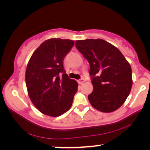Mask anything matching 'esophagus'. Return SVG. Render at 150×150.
Segmentation results:
<instances>
[{
	"mask_svg": "<svg viewBox=\"0 0 150 150\" xmlns=\"http://www.w3.org/2000/svg\"><path fill=\"white\" fill-rule=\"evenodd\" d=\"M85 81V79H83V78H82V79H81L80 80H79V81H78V82H79V84H83Z\"/></svg>",
	"mask_w": 150,
	"mask_h": 150,
	"instance_id": "obj_1",
	"label": "esophagus"
}]
</instances>
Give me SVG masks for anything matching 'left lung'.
<instances>
[{
	"instance_id": "obj_1",
	"label": "left lung",
	"mask_w": 150,
	"mask_h": 150,
	"mask_svg": "<svg viewBox=\"0 0 150 150\" xmlns=\"http://www.w3.org/2000/svg\"><path fill=\"white\" fill-rule=\"evenodd\" d=\"M77 50L90 65L93 91L88 99L96 109L110 112L124 103L132 85V69L116 47L101 39L78 40Z\"/></svg>"
}]
</instances>
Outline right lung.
I'll list each match as a JSON object with an SVG mask.
<instances>
[{"mask_svg":"<svg viewBox=\"0 0 150 150\" xmlns=\"http://www.w3.org/2000/svg\"><path fill=\"white\" fill-rule=\"evenodd\" d=\"M74 44L73 40L50 39L36 49L28 61L25 75L28 96L46 115L60 116L72 104L79 85L67 75L63 59Z\"/></svg>","mask_w":150,"mask_h":150,"instance_id":"right-lung-1","label":"right lung"}]
</instances>
